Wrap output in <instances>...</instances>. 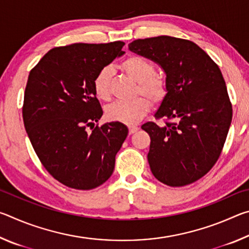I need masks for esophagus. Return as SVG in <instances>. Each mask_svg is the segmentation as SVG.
<instances>
[{
  "label": "esophagus",
  "instance_id": "1",
  "mask_svg": "<svg viewBox=\"0 0 249 249\" xmlns=\"http://www.w3.org/2000/svg\"><path fill=\"white\" fill-rule=\"evenodd\" d=\"M138 129H140V127H138V126H129V127H128V132H129L130 135H132V134H134V133H136Z\"/></svg>",
  "mask_w": 249,
  "mask_h": 249
}]
</instances>
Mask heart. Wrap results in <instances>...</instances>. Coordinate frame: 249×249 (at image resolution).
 <instances>
[{
	"label": "heart",
	"mask_w": 249,
	"mask_h": 249,
	"mask_svg": "<svg viewBox=\"0 0 249 249\" xmlns=\"http://www.w3.org/2000/svg\"><path fill=\"white\" fill-rule=\"evenodd\" d=\"M121 68L129 78L137 82V93L144 94L154 103H159L166 96V80L161 74L156 73L155 66L148 59L141 56H129L122 62ZM112 72L111 67H104L94 77V93L102 101L111 99L109 84ZM148 99L140 96L132 101H117L107 107L105 116L112 122L126 125L136 124L149 111L150 102Z\"/></svg>",
	"instance_id": "b5f03b06"
}]
</instances>
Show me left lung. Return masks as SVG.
<instances>
[{
	"label": "left lung",
	"mask_w": 249,
	"mask_h": 249,
	"mask_svg": "<svg viewBox=\"0 0 249 249\" xmlns=\"http://www.w3.org/2000/svg\"><path fill=\"white\" fill-rule=\"evenodd\" d=\"M128 49L163 70L167 93L155 117L177 121L142 125L150 136V170L170 187L195 182L217 161L231 126L233 111L221 70L187 39L151 37L132 41Z\"/></svg>",
	"instance_id": "left-lung-1"
}]
</instances>
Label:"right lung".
Wrapping results in <instances>:
<instances>
[{"mask_svg":"<svg viewBox=\"0 0 249 249\" xmlns=\"http://www.w3.org/2000/svg\"><path fill=\"white\" fill-rule=\"evenodd\" d=\"M123 41L72 44L45 54L28 75L24 94L25 129L50 175L78 190H91L112 176L128 128L111 122L92 133L103 115L93 89L99 71L125 53Z\"/></svg>","mask_w":249,"mask_h":249,"instance_id":"1","label":"right lung"}]
</instances>
